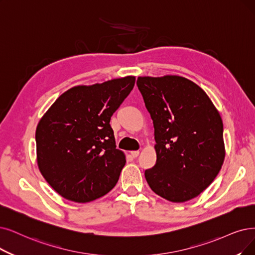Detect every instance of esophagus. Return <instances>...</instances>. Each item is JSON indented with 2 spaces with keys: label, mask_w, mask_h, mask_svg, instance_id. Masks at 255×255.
<instances>
[{
  "label": "esophagus",
  "mask_w": 255,
  "mask_h": 255,
  "mask_svg": "<svg viewBox=\"0 0 255 255\" xmlns=\"http://www.w3.org/2000/svg\"><path fill=\"white\" fill-rule=\"evenodd\" d=\"M130 155H131V157H133V158H137V157L139 156V150H133V151H130Z\"/></svg>",
  "instance_id": "1"
}]
</instances>
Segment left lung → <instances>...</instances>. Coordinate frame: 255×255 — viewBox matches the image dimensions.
<instances>
[{"mask_svg":"<svg viewBox=\"0 0 255 255\" xmlns=\"http://www.w3.org/2000/svg\"><path fill=\"white\" fill-rule=\"evenodd\" d=\"M137 86L154 125L157 161L144 172L149 187L174 203L198 197L225 158L219 112L204 91L184 77H138Z\"/></svg>","mask_w":255,"mask_h":255,"instance_id":"obj_1","label":"left lung"}]
</instances>
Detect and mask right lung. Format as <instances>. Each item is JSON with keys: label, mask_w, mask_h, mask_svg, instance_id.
Segmentation results:
<instances>
[{"label": "right lung", "mask_w": 255, "mask_h": 255, "mask_svg": "<svg viewBox=\"0 0 255 255\" xmlns=\"http://www.w3.org/2000/svg\"><path fill=\"white\" fill-rule=\"evenodd\" d=\"M135 85L134 76L68 90L39 120L37 165L63 198L87 203L114 188L126 164L110 120Z\"/></svg>", "instance_id": "obj_1"}]
</instances>
